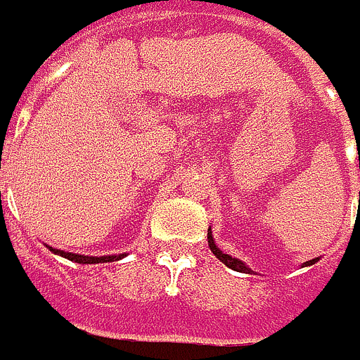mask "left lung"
Masks as SVG:
<instances>
[{
  "label": "left lung",
  "instance_id": "left-lung-1",
  "mask_svg": "<svg viewBox=\"0 0 360 360\" xmlns=\"http://www.w3.org/2000/svg\"><path fill=\"white\" fill-rule=\"evenodd\" d=\"M208 246H210V250H212V255L220 260V262H224L229 269L232 270H236V272H244V274H255V270L252 269H248V264H244L242 262L240 258H232L230 255H224L218 246H216V242H214V236H212V230L208 229ZM314 262H319V258H312V260H307L302 266H312Z\"/></svg>",
  "mask_w": 360,
  "mask_h": 360
}]
</instances>
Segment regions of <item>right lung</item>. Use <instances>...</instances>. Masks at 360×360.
<instances>
[{"label":"right lung","instance_id":"obj_1","mask_svg":"<svg viewBox=\"0 0 360 360\" xmlns=\"http://www.w3.org/2000/svg\"><path fill=\"white\" fill-rule=\"evenodd\" d=\"M46 248H49L53 255L63 256V258H68V260H72V262H77V264H98V262H114V260H120V258H124L126 255H110V256H86V255H76V252H65V250H60V248H53V246H48L46 244Z\"/></svg>","mask_w":360,"mask_h":360}]
</instances>
